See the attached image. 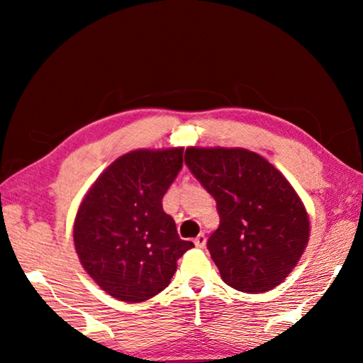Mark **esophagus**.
<instances>
[{"mask_svg": "<svg viewBox=\"0 0 363 363\" xmlns=\"http://www.w3.org/2000/svg\"><path fill=\"white\" fill-rule=\"evenodd\" d=\"M194 243H195V247H196V248H205V245H206V237H205V233H199V235L195 237Z\"/></svg>", "mask_w": 363, "mask_h": 363, "instance_id": "esophagus-1", "label": "esophagus"}]
</instances>
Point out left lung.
Returning a JSON list of instances; mask_svg holds the SVG:
<instances>
[{
  "instance_id": "1",
  "label": "left lung",
  "mask_w": 363,
  "mask_h": 363,
  "mask_svg": "<svg viewBox=\"0 0 363 363\" xmlns=\"http://www.w3.org/2000/svg\"><path fill=\"white\" fill-rule=\"evenodd\" d=\"M186 164L216 200L208 251L227 285L262 293L281 284L309 240V218L277 168L245 149L186 150Z\"/></svg>"
}]
</instances>
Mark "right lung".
<instances>
[{"label": "right lung", "instance_id": "add662e5", "mask_svg": "<svg viewBox=\"0 0 363 363\" xmlns=\"http://www.w3.org/2000/svg\"><path fill=\"white\" fill-rule=\"evenodd\" d=\"M182 168V149L134 150L99 176L77 213L79 261L104 291L126 303L169 285L176 261L194 247L179 238L162 200Z\"/></svg>", "mask_w": 363, "mask_h": 363}]
</instances>
